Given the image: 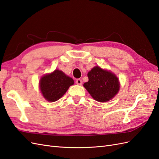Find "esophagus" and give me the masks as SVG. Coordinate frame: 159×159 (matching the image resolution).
I'll return each mask as SVG.
<instances>
[{
	"label": "esophagus",
	"mask_w": 159,
	"mask_h": 159,
	"mask_svg": "<svg viewBox=\"0 0 159 159\" xmlns=\"http://www.w3.org/2000/svg\"><path fill=\"white\" fill-rule=\"evenodd\" d=\"M82 80H80V79H78L76 80V84H78V85H82Z\"/></svg>",
	"instance_id": "obj_1"
}]
</instances>
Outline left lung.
Wrapping results in <instances>:
<instances>
[{
  "mask_svg": "<svg viewBox=\"0 0 159 159\" xmlns=\"http://www.w3.org/2000/svg\"><path fill=\"white\" fill-rule=\"evenodd\" d=\"M88 77L89 81L84 84V87L98 102H108L118 93L119 81L111 71L95 66L88 72Z\"/></svg>",
  "mask_w": 159,
  "mask_h": 159,
  "instance_id": "left-lung-1",
  "label": "left lung"
}]
</instances>
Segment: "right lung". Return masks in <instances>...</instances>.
<instances>
[{"label":"right lung","mask_w":159,"mask_h":159,"mask_svg":"<svg viewBox=\"0 0 159 159\" xmlns=\"http://www.w3.org/2000/svg\"><path fill=\"white\" fill-rule=\"evenodd\" d=\"M74 84V81L71 78L62 71L56 70L43 75L39 86L43 97L48 102H54L60 99Z\"/></svg>","instance_id":"right-lung-1"}]
</instances>
